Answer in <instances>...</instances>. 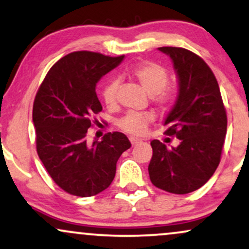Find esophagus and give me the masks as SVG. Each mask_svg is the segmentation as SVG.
<instances>
[{"label":"esophagus","instance_id":"esophagus-1","mask_svg":"<svg viewBox=\"0 0 249 249\" xmlns=\"http://www.w3.org/2000/svg\"><path fill=\"white\" fill-rule=\"evenodd\" d=\"M130 142H131V144H132L133 146H134V145H137V144H139V142H142V139L136 138V137H131Z\"/></svg>","mask_w":249,"mask_h":249}]
</instances>
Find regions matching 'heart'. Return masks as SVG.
Returning <instances> with one entry per match:
<instances>
[{
	"instance_id": "heart-1",
	"label": "heart",
	"mask_w": 249,
	"mask_h": 249,
	"mask_svg": "<svg viewBox=\"0 0 249 249\" xmlns=\"http://www.w3.org/2000/svg\"><path fill=\"white\" fill-rule=\"evenodd\" d=\"M130 75L137 79L144 90L150 96H152L154 103L159 105H165L173 99V88L167 87L168 75L167 71L161 65L153 62H144L136 65L130 70ZM117 90L118 81L111 79L107 82L102 91L103 99L107 107H112L117 101ZM151 122V116L147 113L130 112L119 121V126L126 132L133 134H141L145 131L147 124Z\"/></svg>"
}]
</instances>
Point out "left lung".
<instances>
[{
    "label": "left lung",
    "instance_id": "8db88e82",
    "mask_svg": "<svg viewBox=\"0 0 249 249\" xmlns=\"http://www.w3.org/2000/svg\"><path fill=\"white\" fill-rule=\"evenodd\" d=\"M158 50L170 57L178 78V95L164 125L165 133L178 138L179 145L170 148L157 139L151 142L148 174L156 187L186 194L204 186L215 172L227 116L218 82L206 63L182 48Z\"/></svg>",
    "mask_w": 249,
    "mask_h": 249
}]
</instances>
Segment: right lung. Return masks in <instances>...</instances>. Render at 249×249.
Here are the masks:
<instances>
[{"mask_svg":"<svg viewBox=\"0 0 249 249\" xmlns=\"http://www.w3.org/2000/svg\"><path fill=\"white\" fill-rule=\"evenodd\" d=\"M123 59L91 51L71 53L51 68L37 91L33 107L37 153L53 181L72 196L85 198L107 190L119 157L131 147L122 132L92 142L87 138L93 115L102 111L97 83Z\"/></svg>","mask_w":249,"mask_h":249,"instance_id":"1","label":"right lung"}]
</instances>
